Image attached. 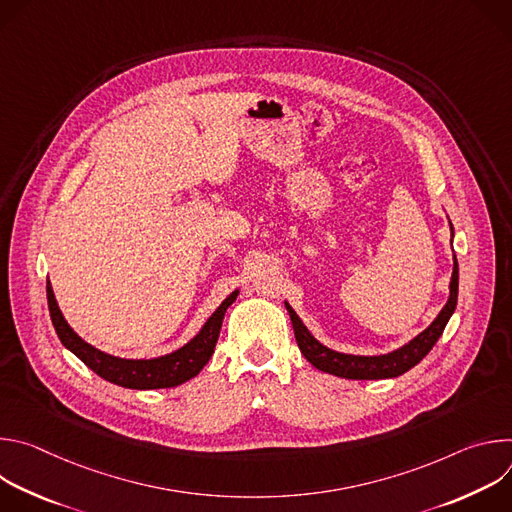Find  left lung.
<instances>
[{"instance_id":"obj_1","label":"left lung","mask_w":512,"mask_h":512,"mask_svg":"<svg viewBox=\"0 0 512 512\" xmlns=\"http://www.w3.org/2000/svg\"><path fill=\"white\" fill-rule=\"evenodd\" d=\"M452 227V223H450ZM452 237H454V227H452ZM458 279H460V269H458V259L454 255V271L450 279V298L442 312L435 316V320L413 340L407 344L387 352V354H346L332 350L324 346L318 338L312 336V332L306 328V324L300 320V316L294 312L287 302V314L291 318V324H294V334L296 342L306 356L308 362H312L318 371H324L334 377L342 379H352V381H377V379H395L409 369H413L417 362L425 358V354L435 346V342L440 340L446 324L450 322L456 304H458Z\"/></svg>"}]
</instances>
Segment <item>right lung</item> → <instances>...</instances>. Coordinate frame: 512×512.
Returning <instances> with one entry per match:
<instances>
[{"label":"right lung","mask_w":512,"mask_h":512,"mask_svg":"<svg viewBox=\"0 0 512 512\" xmlns=\"http://www.w3.org/2000/svg\"><path fill=\"white\" fill-rule=\"evenodd\" d=\"M237 296H239V289H235L231 296H227V300L218 306L212 312V316L204 322L198 334L178 350L162 356H154V358H121L95 348L70 328V324L64 320L58 308L50 279L46 281L48 310L62 346L68 348L77 358H81L101 379L113 385H119L125 389H137V391L178 387L194 379L204 369V364L210 360L218 334H221L223 318L229 306L237 300Z\"/></svg>","instance_id":"right-lung-1"}]
</instances>
